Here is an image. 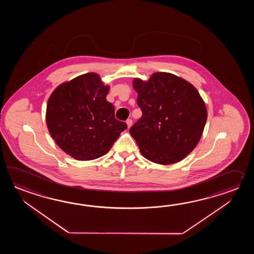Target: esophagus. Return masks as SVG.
I'll list each match as a JSON object with an SVG mask.
<instances>
[{"label": "esophagus", "instance_id": "esophagus-1", "mask_svg": "<svg viewBox=\"0 0 254 254\" xmlns=\"http://www.w3.org/2000/svg\"><path fill=\"white\" fill-rule=\"evenodd\" d=\"M126 125L128 126V129H129V128L131 127V125H132V121L130 119L127 120V121H126Z\"/></svg>", "mask_w": 254, "mask_h": 254}]
</instances>
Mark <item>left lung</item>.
Returning <instances> with one entry per match:
<instances>
[{"mask_svg": "<svg viewBox=\"0 0 254 254\" xmlns=\"http://www.w3.org/2000/svg\"><path fill=\"white\" fill-rule=\"evenodd\" d=\"M142 116L129 133L141 155L161 165L181 162L198 144L207 109L197 89L170 72H154L148 81L134 78Z\"/></svg>", "mask_w": 254, "mask_h": 254, "instance_id": "left-lung-1", "label": "left lung"}]
</instances>
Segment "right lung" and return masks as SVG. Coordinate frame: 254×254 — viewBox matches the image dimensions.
Listing matches in <instances>:
<instances>
[{
  "label": "right lung",
  "instance_id": "add662e5",
  "mask_svg": "<svg viewBox=\"0 0 254 254\" xmlns=\"http://www.w3.org/2000/svg\"><path fill=\"white\" fill-rule=\"evenodd\" d=\"M110 86L88 72L56 87L46 107V125L56 144L78 161L106 154L127 125L115 119L107 102Z\"/></svg>",
  "mask_w": 254,
  "mask_h": 254
}]
</instances>
